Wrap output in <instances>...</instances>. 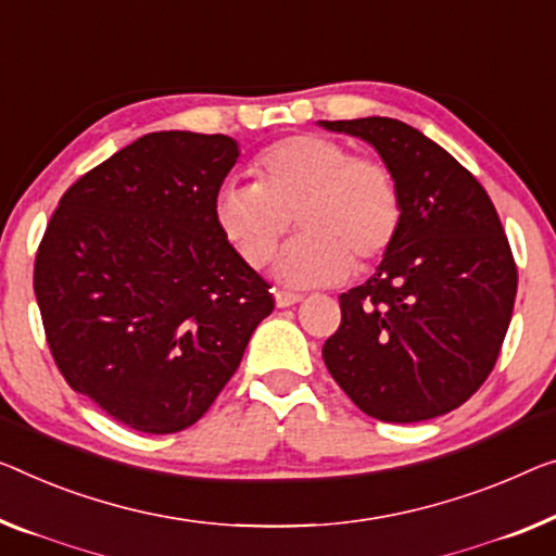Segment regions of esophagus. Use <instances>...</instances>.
<instances>
[{"instance_id":"34e87169","label":"esophagus","mask_w":556,"mask_h":556,"mask_svg":"<svg viewBox=\"0 0 556 556\" xmlns=\"http://www.w3.org/2000/svg\"><path fill=\"white\" fill-rule=\"evenodd\" d=\"M304 300L302 294H294V292H277L275 294V304L279 306V309H287V306H294L300 304Z\"/></svg>"}]
</instances>
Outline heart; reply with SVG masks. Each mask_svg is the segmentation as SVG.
Here are the masks:
<instances>
[{"label":"heart","mask_w":556,"mask_h":556,"mask_svg":"<svg viewBox=\"0 0 556 556\" xmlns=\"http://www.w3.org/2000/svg\"><path fill=\"white\" fill-rule=\"evenodd\" d=\"M256 185L225 181L214 194L222 237L262 267L287 235L292 217L302 235L279 252L271 275L281 285L309 289L337 285L394 244L402 227V194L392 169L371 156L317 135L269 144L254 160Z\"/></svg>","instance_id":"heart-1"}]
</instances>
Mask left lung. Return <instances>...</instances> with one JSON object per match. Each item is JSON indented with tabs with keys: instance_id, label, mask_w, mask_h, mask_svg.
<instances>
[{
	"instance_id": "1",
	"label": "left lung",
	"mask_w": 556,
	"mask_h": 556,
	"mask_svg": "<svg viewBox=\"0 0 556 556\" xmlns=\"http://www.w3.org/2000/svg\"><path fill=\"white\" fill-rule=\"evenodd\" d=\"M377 149L402 194V227L375 275L339 296L321 357L369 417L412 425L469 400L494 369L517 267L490 194L400 119L319 122Z\"/></svg>"
}]
</instances>
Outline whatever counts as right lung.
<instances>
[{
	"label": "right lung",
	"mask_w": 556,
	"mask_h": 556,
	"mask_svg": "<svg viewBox=\"0 0 556 556\" xmlns=\"http://www.w3.org/2000/svg\"><path fill=\"white\" fill-rule=\"evenodd\" d=\"M237 160L227 135L139 137L66 189L39 244L35 294L56 367L137 432L192 427L275 309L214 222Z\"/></svg>",
	"instance_id": "obj_1"
}]
</instances>
